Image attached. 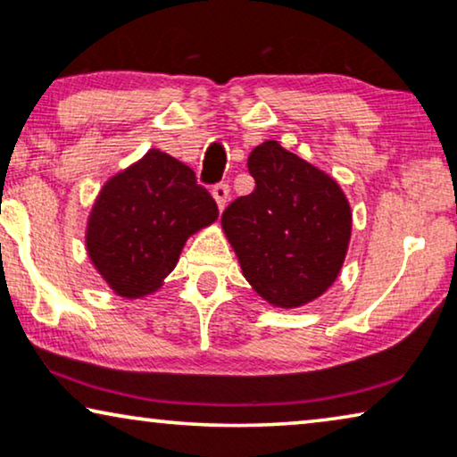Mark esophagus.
Masks as SVG:
<instances>
[{"instance_id": "1", "label": "esophagus", "mask_w": 457, "mask_h": 457, "mask_svg": "<svg viewBox=\"0 0 457 457\" xmlns=\"http://www.w3.org/2000/svg\"><path fill=\"white\" fill-rule=\"evenodd\" d=\"M228 193H230V189H228L227 183H218V185L212 187V195H214V199H216L218 210H222L224 205H227V202H228Z\"/></svg>"}]
</instances>
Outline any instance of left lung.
Listing matches in <instances>:
<instances>
[{
	"label": "left lung",
	"mask_w": 457,
	"mask_h": 457,
	"mask_svg": "<svg viewBox=\"0 0 457 457\" xmlns=\"http://www.w3.org/2000/svg\"><path fill=\"white\" fill-rule=\"evenodd\" d=\"M249 195L222 212L241 270L262 297L295 308L322 295L339 274L352 210L339 185L316 166L264 141L249 154Z\"/></svg>",
	"instance_id": "left-lung-1"
}]
</instances>
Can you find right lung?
<instances>
[{
  "label": "right lung",
  "instance_id": "obj_1",
  "mask_svg": "<svg viewBox=\"0 0 457 457\" xmlns=\"http://www.w3.org/2000/svg\"><path fill=\"white\" fill-rule=\"evenodd\" d=\"M216 218L214 197L197 183L195 172L149 149L99 193L87 249L118 295L141 297L172 272L189 235Z\"/></svg>",
  "mask_w": 457,
  "mask_h": 457
}]
</instances>
